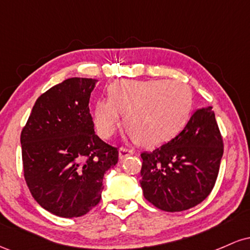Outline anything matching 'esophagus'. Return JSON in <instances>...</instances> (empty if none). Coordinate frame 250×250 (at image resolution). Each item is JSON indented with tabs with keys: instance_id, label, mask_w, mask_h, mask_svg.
<instances>
[{
	"instance_id": "esophagus-1",
	"label": "esophagus",
	"mask_w": 250,
	"mask_h": 250,
	"mask_svg": "<svg viewBox=\"0 0 250 250\" xmlns=\"http://www.w3.org/2000/svg\"><path fill=\"white\" fill-rule=\"evenodd\" d=\"M129 155H134V151L130 150V149H125V148H121L119 150V159L123 160L125 157L129 156Z\"/></svg>"
}]
</instances>
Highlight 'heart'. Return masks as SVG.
<instances>
[{
    "instance_id": "b5f03b06",
    "label": "heart",
    "mask_w": 250,
    "mask_h": 250,
    "mask_svg": "<svg viewBox=\"0 0 250 250\" xmlns=\"http://www.w3.org/2000/svg\"><path fill=\"white\" fill-rule=\"evenodd\" d=\"M193 109V93L181 81H117L108 88V99L94 105V125L104 139L114 134L125 114V127L135 142L156 146L171 139L186 125Z\"/></svg>"
}]
</instances>
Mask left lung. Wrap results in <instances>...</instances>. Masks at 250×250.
I'll return each mask as SVG.
<instances>
[{"instance_id": "1", "label": "left lung", "mask_w": 250, "mask_h": 250, "mask_svg": "<svg viewBox=\"0 0 250 250\" xmlns=\"http://www.w3.org/2000/svg\"><path fill=\"white\" fill-rule=\"evenodd\" d=\"M223 142L213 108H201L174 139L141 154L143 196L165 211L193 208L210 194Z\"/></svg>"}]
</instances>
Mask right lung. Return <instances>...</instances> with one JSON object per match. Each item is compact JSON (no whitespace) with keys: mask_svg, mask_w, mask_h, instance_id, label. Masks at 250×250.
I'll list each match as a JSON object with an SVG mask.
<instances>
[{"mask_svg":"<svg viewBox=\"0 0 250 250\" xmlns=\"http://www.w3.org/2000/svg\"><path fill=\"white\" fill-rule=\"evenodd\" d=\"M96 80L71 77L36 100L21 133L24 179L36 202L61 217H79L101 200L103 176L119 151L94 131L89 110Z\"/></svg>","mask_w":250,"mask_h":250,"instance_id":"1","label":"right lung"}]
</instances>
